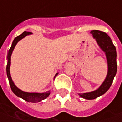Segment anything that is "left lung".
I'll list each match as a JSON object with an SVG mask.
<instances>
[{
	"mask_svg": "<svg viewBox=\"0 0 122 122\" xmlns=\"http://www.w3.org/2000/svg\"><path fill=\"white\" fill-rule=\"evenodd\" d=\"M90 33L92 34L93 38L96 40L99 47L105 53L108 71L105 80L97 90L90 92L78 94L82 98L88 100L95 99L105 94L109 89L117 72L116 48L113 44L110 37L106 33L99 30H92Z\"/></svg>",
	"mask_w": 122,
	"mask_h": 122,
	"instance_id": "left-lung-1",
	"label": "left lung"
}]
</instances>
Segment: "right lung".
<instances>
[{"label":"right lung","instance_id":"obj_1","mask_svg":"<svg viewBox=\"0 0 122 122\" xmlns=\"http://www.w3.org/2000/svg\"><path fill=\"white\" fill-rule=\"evenodd\" d=\"M31 34V32H23L21 35L17 36L15 39L13 40V42L12 43L11 48L9 51L8 55H7V65H6V74H7V77L9 79V84L11 86V88L13 92L15 94L16 96L19 97L20 98L23 99V100L26 101L27 102H31V103H38L40 102L42 100H44L46 98H47L49 95H50V90L48 92H46L44 93H38V92H23L21 90L19 89L17 86H15L14 82H13L12 78H11V74H10V65H11V54L13 53V51L16 46L17 43L19 42V40H21L24 37ZM57 73L55 76H57Z\"/></svg>","mask_w":122,"mask_h":122}]
</instances>
